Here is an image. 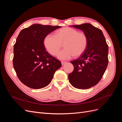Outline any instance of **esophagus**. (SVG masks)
I'll return each instance as SVG.
<instances>
[{
    "instance_id": "34e87169",
    "label": "esophagus",
    "mask_w": 122,
    "mask_h": 122,
    "mask_svg": "<svg viewBox=\"0 0 122 122\" xmlns=\"http://www.w3.org/2000/svg\"><path fill=\"white\" fill-rule=\"evenodd\" d=\"M61 63L62 65H64V64H65L66 63V61H61Z\"/></svg>"
}]
</instances>
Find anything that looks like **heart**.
<instances>
[{
    "instance_id": "1",
    "label": "heart",
    "mask_w": 122,
    "mask_h": 122,
    "mask_svg": "<svg viewBox=\"0 0 122 122\" xmlns=\"http://www.w3.org/2000/svg\"><path fill=\"white\" fill-rule=\"evenodd\" d=\"M65 47L58 54V58L68 60L72 56L78 57L86 51L88 38L84 32H79L71 27H64L58 30L55 35H47L43 40V45L50 54L56 56L62 46Z\"/></svg>"
}]
</instances>
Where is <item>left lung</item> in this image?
I'll return each mask as SVG.
<instances>
[{
	"mask_svg": "<svg viewBox=\"0 0 122 122\" xmlns=\"http://www.w3.org/2000/svg\"><path fill=\"white\" fill-rule=\"evenodd\" d=\"M72 26L86 35L88 44L85 52L71 61L74 68L68 78L74 87L87 89L102 78L108 63V46L101 29L89 23Z\"/></svg>",
	"mask_w": 122,
	"mask_h": 122,
	"instance_id": "8db88e82",
	"label": "left lung"
}]
</instances>
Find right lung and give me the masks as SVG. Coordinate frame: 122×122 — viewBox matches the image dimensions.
Wrapping results in <instances>:
<instances>
[{
	"mask_svg": "<svg viewBox=\"0 0 122 122\" xmlns=\"http://www.w3.org/2000/svg\"><path fill=\"white\" fill-rule=\"evenodd\" d=\"M60 27L35 24L19 33L14 46L13 63L18 78L25 86L34 89L47 86L61 66L43 45L45 36Z\"/></svg>",
	"mask_w": 122,
	"mask_h": 122,
	"instance_id": "1",
	"label": "right lung"
}]
</instances>
